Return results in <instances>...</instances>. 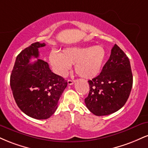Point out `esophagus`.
Returning <instances> with one entry per match:
<instances>
[{
    "mask_svg": "<svg viewBox=\"0 0 148 148\" xmlns=\"http://www.w3.org/2000/svg\"><path fill=\"white\" fill-rule=\"evenodd\" d=\"M74 80H70L69 79L68 81H67V84H68V85H69V86H71V85H72L73 84H74Z\"/></svg>",
    "mask_w": 148,
    "mask_h": 148,
    "instance_id": "esophagus-1",
    "label": "esophagus"
}]
</instances>
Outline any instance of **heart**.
<instances>
[{
	"label": "heart",
	"mask_w": 148,
	"mask_h": 148,
	"mask_svg": "<svg viewBox=\"0 0 148 148\" xmlns=\"http://www.w3.org/2000/svg\"><path fill=\"white\" fill-rule=\"evenodd\" d=\"M106 58V51L101 46L69 47L62 53L52 51L49 54V62L53 72L64 76L72 64L76 74L86 79L95 77L101 72Z\"/></svg>",
	"instance_id": "1"
}]
</instances>
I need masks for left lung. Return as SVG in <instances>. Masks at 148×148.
Wrapping results in <instances>:
<instances>
[{"mask_svg":"<svg viewBox=\"0 0 148 148\" xmlns=\"http://www.w3.org/2000/svg\"><path fill=\"white\" fill-rule=\"evenodd\" d=\"M88 83L90 92L85 103L93 114H111L125 104L132 90L133 76L130 60L118 45L111 49L99 75Z\"/></svg>","mask_w":148,"mask_h":148,"instance_id":"1","label":"left lung"}]
</instances>
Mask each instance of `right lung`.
<instances>
[{
    "label": "right lung",
    "mask_w": 148,
    "mask_h": 148,
    "mask_svg": "<svg viewBox=\"0 0 148 148\" xmlns=\"http://www.w3.org/2000/svg\"><path fill=\"white\" fill-rule=\"evenodd\" d=\"M39 42L32 44L17 56L10 76V86L18 108L37 120L50 118L58 108V100L67 86L62 76L51 72L49 64L38 59ZM32 57L38 59L29 62Z\"/></svg>",
    "instance_id": "1"
}]
</instances>
